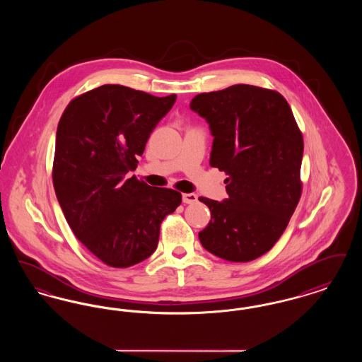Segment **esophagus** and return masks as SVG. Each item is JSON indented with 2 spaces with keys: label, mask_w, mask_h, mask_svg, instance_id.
<instances>
[{
  "label": "esophagus",
  "mask_w": 362,
  "mask_h": 362,
  "mask_svg": "<svg viewBox=\"0 0 362 362\" xmlns=\"http://www.w3.org/2000/svg\"><path fill=\"white\" fill-rule=\"evenodd\" d=\"M182 198H183V202H185V204H195V202H197V195L192 194V192L183 194Z\"/></svg>",
  "instance_id": "esophagus-1"
}]
</instances>
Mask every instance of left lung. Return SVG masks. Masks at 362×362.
Segmentation results:
<instances>
[{"label": "left lung", "mask_w": 362, "mask_h": 362, "mask_svg": "<svg viewBox=\"0 0 362 362\" xmlns=\"http://www.w3.org/2000/svg\"><path fill=\"white\" fill-rule=\"evenodd\" d=\"M189 108L206 119L210 165L224 171V202L199 197L211 220L198 233L210 254L250 262L273 248L297 206L304 152L291 105L276 90L238 84L199 93Z\"/></svg>", "instance_id": "1"}]
</instances>
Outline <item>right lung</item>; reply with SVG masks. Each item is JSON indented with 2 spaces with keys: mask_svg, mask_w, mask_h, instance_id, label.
<instances>
[{
  "mask_svg": "<svg viewBox=\"0 0 362 362\" xmlns=\"http://www.w3.org/2000/svg\"><path fill=\"white\" fill-rule=\"evenodd\" d=\"M175 100L105 84L74 98L59 119L54 189L76 238L107 266L149 258L163 220L182 204L180 192L127 175Z\"/></svg>",
  "mask_w": 362,
  "mask_h": 362,
  "instance_id": "right-lung-1",
  "label": "right lung"
}]
</instances>
